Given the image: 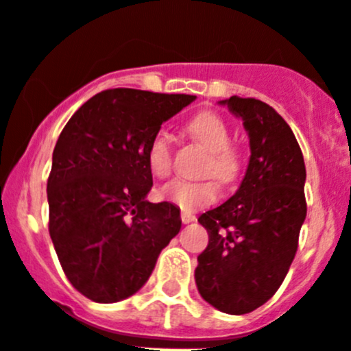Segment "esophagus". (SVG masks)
I'll use <instances>...</instances> for the list:
<instances>
[{
  "mask_svg": "<svg viewBox=\"0 0 351 351\" xmlns=\"http://www.w3.org/2000/svg\"><path fill=\"white\" fill-rule=\"evenodd\" d=\"M182 222L183 223H192V222H195V217L192 213H187V211H183V213H182Z\"/></svg>",
  "mask_w": 351,
  "mask_h": 351,
  "instance_id": "esophagus-1",
  "label": "esophagus"
}]
</instances>
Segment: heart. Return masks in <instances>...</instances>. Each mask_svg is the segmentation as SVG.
<instances>
[{
  "label": "heart",
  "mask_w": 351,
  "mask_h": 351,
  "mask_svg": "<svg viewBox=\"0 0 351 351\" xmlns=\"http://www.w3.org/2000/svg\"><path fill=\"white\" fill-rule=\"evenodd\" d=\"M192 136L210 150L204 164V175L217 176L222 183H232L239 175L241 160L238 152L230 147V131L219 113L203 110L187 122ZM147 166L154 176L166 178L171 173L173 145L166 132L159 131L147 145ZM159 195L183 211H195L213 204L220 195L217 180H185L176 178L160 187Z\"/></svg>",
  "instance_id": "1"
}]
</instances>
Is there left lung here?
Segmentation results:
<instances>
[{
	"instance_id": "1",
	"label": "left lung",
	"mask_w": 351,
	"mask_h": 351,
	"mask_svg": "<svg viewBox=\"0 0 351 351\" xmlns=\"http://www.w3.org/2000/svg\"><path fill=\"white\" fill-rule=\"evenodd\" d=\"M250 138V160L236 194L199 217L208 230L197 257L201 298L229 315L250 313L285 280L306 219L302 152L276 110L254 97L220 101Z\"/></svg>"
}]
</instances>
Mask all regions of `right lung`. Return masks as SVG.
Wrapping results in <instances>:
<instances>
[{
	"label": "right lung",
	"instance_id": "obj_1",
	"mask_svg": "<svg viewBox=\"0 0 351 351\" xmlns=\"http://www.w3.org/2000/svg\"><path fill=\"white\" fill-rule=\"evenodd\" d=\"M195 96L108 89L62 129L47 182L49 232L69 283L94 302L131 298L180 232V208L150 203L147 145Z\"/></svg>",
	"mask_w": 351,
	"mask_h": 351
}]
</instances>
